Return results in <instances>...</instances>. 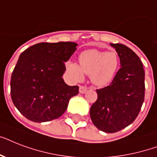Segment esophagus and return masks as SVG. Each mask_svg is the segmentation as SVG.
Listing matches in <instances>:
<instances>
[{
  "instance_id": "obj_1",
  "label": "esophagus",
  "mask_w": 157,
  "mask_h": 157,
  "mask_svg": "<svg viewBox=\"0 0 157 157\" xmlns=\"http://www.w3.org/2000/svg\"><path fill=\"white\" fill-rule=\"evenodd\" d=\"M88 88L86 87V86H80V88H79V92L81 94H85L87 91Z\"/></svg>"
}]
</instances>
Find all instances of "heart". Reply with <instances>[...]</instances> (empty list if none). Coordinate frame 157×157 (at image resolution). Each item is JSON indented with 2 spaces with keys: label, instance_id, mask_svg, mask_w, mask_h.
<instances>
[{
  "label": "heart",
  "instance_id": "heart-1",
  "mask_svg": "<svg viewBox=\"0 0 157 157\" xmlns=\"http://www.w3.org/2000/svg\"><path fill=\"white\" fill-rule=\"evenodd\" d=\"M120 66L119 55L116 51H101L91 49L81 53L79 65L73 62L67 63V70L76 81L84 79V73L90 75L91 81L98 87L109 85Z\"/></svg>",
  "mask_w": 157,
  "mask_h": 157
}]
</instances>
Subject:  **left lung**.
I'll return each mask as SVG.
<instances>
[{"label":"left lung","instance_id":"left-lung-1","mask_svg":"<svg viewBox=\"0 0 157 157\" xmlns=\"http://www.w3.org/2000/svg\"><path fill=\"white\" fill-rule=\"evenodd\" d=\"M110 45L119 55L121 68L109 86L97 90L98 99L90 107L92 122L98 129L115 133L134 122L145 94V72L135 53L122 44Z\"/></svg>","mask_w":157,"mask_h":157}]
</instances>
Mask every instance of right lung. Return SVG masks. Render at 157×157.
Listing matches in <instances>:
<instances>
[{"mask_svg": "<svg viewBox=\"0 0 157 157\" xmlns=\"http://www.w3.org/2000/svg\"><path fill=\"white\" fill-rule=\"evenodd\" d=\"M75 42L38 43L18 58L10 80L11 98L27 119L46 122L63 114L70 98L79 93L67 86L63 75L64 63L76 50Z\"/></svg>", "mask_w": 157, "mask_h": 157, "instance_id": "right-lung-1", "label": "right lung"}]
</instances>
